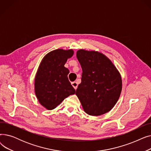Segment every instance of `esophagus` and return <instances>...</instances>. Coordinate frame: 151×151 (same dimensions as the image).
Returning <instances> with one entry per match:
<instances>
[{
  "label": "esophagus",
  "instance_id": "obj_1",
  "mask_svg": "<svg viewBox=\"0 0 151 151\" xmlns=\"http://www.w3.org/2000/svg\"><path fill=\"white\" fill-rule=\"evenodd\" d=\"M71 85L73 86V88L75 89H77V87H78V83H76V82H73V83H71Z\"/></svg>",
  "mask_w": 151,
  "mask_h": 151
}]
</instances>
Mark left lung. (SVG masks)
<instances>
[{"label":"left lung","instance_id":"1","mask_svg":"<svg viewBox=\"0 0 151 151\" xmlns=\"http://www.w3.org/2000/svg\"><path fill=\"white\" fill-rule=\"evenodd\" d=\"M76 57L83 73L76 95L84 111L91 116L109 111L122 91V79L119 71L111 61L97 51L80 50Z\"/></svg>","mask_w":151,"mask_h":151}]
</instances>
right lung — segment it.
Segmentation results:
<instances>
[{
	"label": "right lung",
	"mask_w": 151,
	"mask_h": 151,
	"mask_svg": "<svg viewBox=\"0 0 151 151\" xmlns=\"http://www.w3.org/2000/svg\"><path fill=\"white\" fill-rule=\"evenodd\" d=\"M73 54L72 50L58 49L43 59L35 79V92L40 104L47 109L56 108L65 98L75 93L68 80L69 70L64 67Z\"/></svg>",
	"instance_id": "right-lung-1"
}]
</instances>
